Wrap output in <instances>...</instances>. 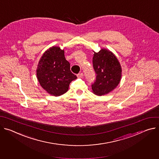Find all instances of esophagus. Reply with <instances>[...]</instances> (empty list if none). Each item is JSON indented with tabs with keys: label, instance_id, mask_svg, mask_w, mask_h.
I'll list each match as a JSON object with an SVG mask.
<instances>
[{
	"label": "esophagus",
	"instance_id": "1",
	"mask_svg": "<svg viewBox=\"0 0 159 159\" xmlns=\"http://www.w3.org/2000/svg\"><path fill=\"white\" fill-rule=\"evenodd\" d=\"M83 76H84L83 73H80V74H79L77 75V77H79V78H82Z\"/></svg>",
	"mask_w": 159,
	"mask_h": 159
}]
</instances>
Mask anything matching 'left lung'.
<instances>
[{"label":"left lung","instance_id":"obj_1","mask_svg":"<svg viewBox=\"0 0 159 159\" xmlns=\"http://www.w3.org/2000/svg\"><path fill=\"white\" fill-rule=\"evenodd\" d=\"M93 52V63L96 79L92 84V92L103 96L117 87L122 77V68L117 57L110 50L103 48L98 52Z\"/></svg>","mask_w":159,"mask_h":159}]
</instances>
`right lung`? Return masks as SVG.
<instances>
[{"mask_svg":"<svg viewBox=\"0 0 159 159\" xmlns=\"http://www.w3.org/2000/svg\"><path fill=\"white\" fill-rule=\"evenodd\" d=\"M36 71L41 87L54 96L66 93L70 82L77 79L70 71V65L65 59L64 49L58 46L51 47L42 54Z\"/></svg>","mask_w":159,"mask_h":159,"instance_id":"1","label":"right lung"}]
</instances>
